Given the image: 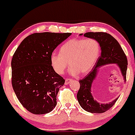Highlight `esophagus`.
<instances>
[{
    "label": "esophagus",
    "instance_id": "1",
    "mask_svg": "<svg viewBox=\"0 0 135 135\" xmlns=\"http://www.w3.org/2000/svg\"><path fill=\"white\" fill-rule=\"evenodd\" d=\"M72 81H73V80H70V79H66V80H65V85H68V84H70Z\"/></svg>",
    "mask_w": 135,
    "mask_h": 135
}]
</instances>
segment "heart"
<instances>
[{
  "mask_svg": "<svg viewBox=\"0 0 135 135\" xmlns=\"http://www.w3.org/2000/svg\"><path fill=\"white\" fill-rule=\"evenodd\" d=\"M100 54V44L95 39L73 38L61 46L60 53L51 54L50 62L59 74H63L69 64L70 75L86 74L94 67Z\"/></svg>",
  "mask_w": 135,
  "mask_h": 135,
  "instance_id": "heart-1",
  "label": "heart"
}]
</instances>
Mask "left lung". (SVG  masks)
Returning <instances> with one entry per match:
<instances>
[{
    "label": "left lung",
    "mask_w": 135,
    "mask_h": 135,
    "mask_svg": "<svg viewBox=\"0 0 135 135\" xmlns=\"http://www.w3.org/2000/svg\"><path fill=\"white\" fill-rule=\"evenodd\" d=\"M83 34H80V36ZM85 37L95 39L100 46L101 54L91 71L84 79L80 80V89L77 99L81 108L90 113L100 114L105 112L113 107L118 97L108 103H99L94 99L91 87L99 71V68L110 64H115L119 67L123 80L126 81L127 69V59L119 42L112 35L106 32H89L84 35Z\"/></svg>",
    "instance_id": "left-lung-1"
}]
</instances>
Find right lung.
Segmentation results:
<instances>
[{"label":"right lung","mask_w":135,"mask_h":135,"mask_svg":"<svg viewBox=\"0 0 135 135\" xmlns=\"http://www.w3.org/2000/svg\"><path fill=\"white\" fill-rule=\"evenodd\" d=\"M71 33L42 32L26 37L12 57V84L23 107L34 114L54 109L57 95L65 80L55 72L50 56Z\"/></svg>","instance_id":"1"}]
</instances>
